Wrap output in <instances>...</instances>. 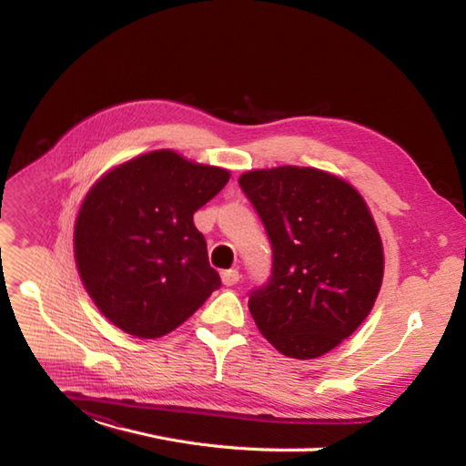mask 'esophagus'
<instances>
[{
    "label": "esophagus",
    "mask_w": 466,
    "mask_h": 466,
    "mask_svg": "<svg viewBox=\"0 0 466 466\" xmlns=\"http://www.w3.org/2000/svg\"><path fill=\"white\" fill-rule=\"evenodd\" d=\"M241 279V274H238V270H223L221 272V281H223V286H235L237 281Z\"/></svg>",
    "instance_id": "1"
}]
</instances>
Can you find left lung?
Instances as JSON below:
<instances>
[{"mask_svg": "<svg viewBox=\"0 0 466 466\" xmlns=\"http://www.w3.org/2000/svg\"><path fill=\"white\" fill-rule=\"evenodd\" d=\"M238 185L272 243V276L252 289L250 315L278 351L327 354L371 313L383 243L370 208L346 180L313 167L258 168Z\"/></svg>", "mask_w": 466, "mask_h": 466, "instance_id": "left-lung-1", "label": "left lung"}]
</instances>
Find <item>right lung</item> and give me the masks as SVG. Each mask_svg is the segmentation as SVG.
I'll return each mask as SVG.
<instances>
[{
	"mask_svg": "<svg viewBox=\"0 0 466 466\" xmlns=\"http://www.w3.org/2000/svg\"><path fill=\"white\" fill-rule=\"evenodd\" d=\"M228 180L225 168L159 149L95 182L76 219V264L112 324L137 338L165 336L221 286L192 218Z\"/></svg>",
	"mask_w": 466,
	"mask_h": 466,
	"instance_id": "1",
	"label": "right lung"
}]
</instances>
